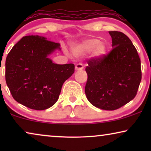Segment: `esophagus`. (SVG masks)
<instances>
[{
    "instance_id": "obj_1",
    "label": "esophagus",
    "mask_w": 151,
    "mask_h": 151,
    "mask_svg": "<svg viewBox=\"0 0 151 151\" xmlns=\"http://www.w3.org/2000/svg\"><path fill=\"white\" fill-rule=\"evenodd\" d=\"M83 68H84L83 65H82L81 63H79V64H77V65H76L75 69H76V71H80V70L83 69Z\"/></svg>"
}]
</instances>
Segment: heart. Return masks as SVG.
I'll return each instance as SVG.
<instances>
[{"mask_svg":"<svg viewBox=\"0 0 151 151\" xmlns=\"http://www.w3.org/2000/svg\"><path fill=\"white\" fill-rule=\"evenodd\" d=\"M106 45L103 42H100L98 39H88L78 43L72 47V51L76 56H81L93 51L95 58H101L106 51Z\"/></svg>","mask_w":151,"mask_h":151,"instance_id":"b5f03b06","label":"heart"}]
</instances>
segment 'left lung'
<instances>
[{"mask_svg": "<svg viewBox=\"0 0 151 151\" xmlns=\"http://www.w3.org/2000/svg\"><path fill=\"white\" fill-rule=\"evenodd\" d=\"M109 33L113 49L106 55L88 60L85 93L97 108L113 111L135 98L142 70L137 49L129 37L117 31Z\"/></svg>", "mask_w": 151, "mask_h": 151, "instance_id": "8db88e82", "label": "left lung"}]
</instances>
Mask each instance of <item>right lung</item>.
Returning a JSON list of instances; mask_svg holds the SVG:
<instances>
[{
  "instance_id": "1",
  "label": "right lung",
  "mask_w": 151,
  "mask_h": 151,
  "mask_svg": "<svg viewBox=\"0 0 151 151\" xmlns=\"http://www.w3.org/2000/svg\"><path fill=\"white\" fill-rule=\"evenodd\" d=\"M60 45L39 36L22 38L8 53L6 83L16 102L45 110L58 100L64 82L74 73L73 64L53 63L49 55Z\"/></svg>"
}]
</instances>
